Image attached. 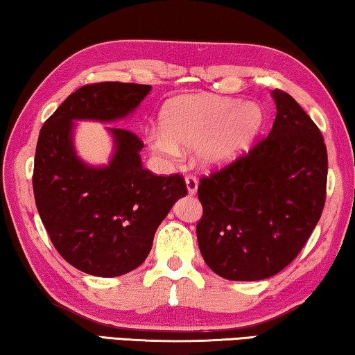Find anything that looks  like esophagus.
<instances>
[{
  "label": "esophagus",
  "mask_w": 355,
  "mask_h": 355,
  "mask_svg": "<svg viewBox=\"0 0 355 355\" xmlns=\"http://www.w3.org/2000/svg\"><path fill=\"white\" fill-rule=\"evenodd\" d=\"M184 183H187V189H188V194L194 196L198 193V180L194 177H187L184 178Z\"/></svg>",
  "instance_id": "esophagus-1"
}]
</instances>
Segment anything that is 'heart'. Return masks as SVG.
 Listing matches in <instances>:
<instances>
[{"instance_id":"heart-1","label":"heart","mask_w":355,"mask_h":355,"mask_svg":"<svg viewBox=\"0 0 355 355\" xmlns=\"http://www.w3.org/2000/svg\"><path fill=\"white\" fill-rule=\"evenodd\" d=\"M261 125V107L251 101L184 94L166 104L161 129L148 132L147 144L167 161L180 157L182 150H196L202 168L219 171L248 151Z\"/></svg>"}]
</instances>
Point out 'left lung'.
I'll use <instances>...</instances> for the list:
<instances>
[{"mask_svg": "<svg viewBox=\"0 0 355 355\" xmlns=\"http://www.w3.org/2000/svg\"><path fill=\"white\" fill-rule=\"evenodd\" d=\"M272 131L248 155L204 177L198 223L200 254L230 281H261L294 261L325 204L322 134L288 93L273 89Z\"/></svg>", "mask_w": 355, "mask_h": 355, "instance_id": "obj_1", "label": "left lung"}]
</instances>
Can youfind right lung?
Instances as JSON below:
<instances>
[{
	"label": "right lung",
	"instance_id": "1",
	"mask_svg": "<svg viewBox=\"0 0 355 355\" xmlns=\"http://www.w3.org/2000/svg\"><path fill=\"white\" fill-rule=\"evenodd\" d=\"M150 85L103 82L78 88L39 132L33 173L36 207L56 251L72 267L114 278L137 268L155 232L178 199L180 175L156 177L142 166V140L120 126H105L114 150L107 164L77 155L76 121L116 123L136 112Z\"/></svg>",
	"mask_w": 355,
	"mask_h": 355
}]
</instances>
